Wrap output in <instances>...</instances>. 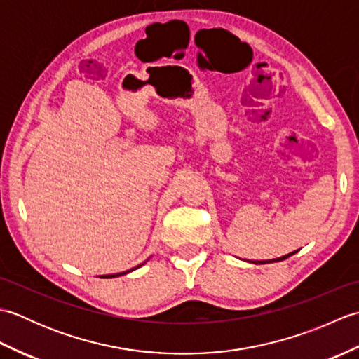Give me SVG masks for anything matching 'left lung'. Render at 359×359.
<instances>
[{
	"mask_svg": "<svg viewBox=\"0 0 359 359\" xmlns=\"http://www.w3.org/2000/svg\"><path fill=\"white\" fill-rule=\"evenodd\" d=\"M296 251H293V253H290V255H287V256H282V257H278V259H271V261H253V264H270V262H276V261H284V259H287L288 256H292V255H294Z\"/></svg>",
	"mask_w": 359,
	"mask_h": 359,
	"instance_id": "left-lung-1",
	"label": "left lung"
}]
</instances>
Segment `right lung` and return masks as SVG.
<instances>
[{"label":"right lung","mask_w":359,"mask_h":359,"mask_svg":"<svg viewBox=\"0 0 359 359\" xmlns=\"http://www.w3.org/2000/svg\"><path fill=\"white\" fill-rule=\"evenodd\" d=\"M140 265H143V264H140ZM139 265V266H140ZM139 266H135V269H139ZM134 270V269H133ZM126 273H129V271H125V273H118V274H106V276H102V278H117V276H120V274H126Z\"/></svg>","instance_id":"add662e5"}]
</instances>
